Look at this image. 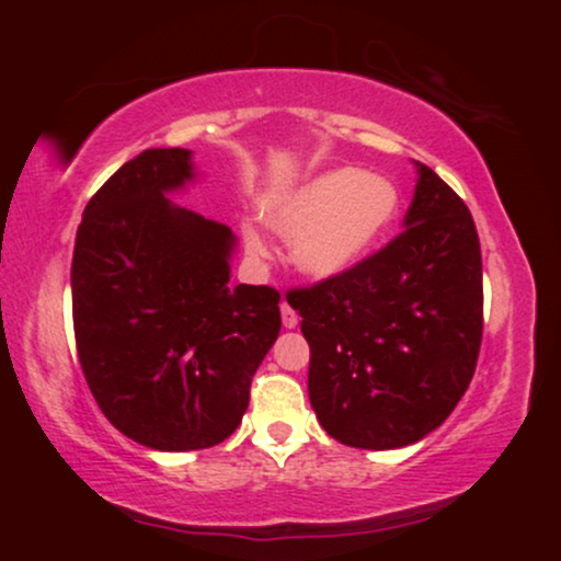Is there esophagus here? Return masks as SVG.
<instances>
[{"label": "esophagus", "instance_id": "esophagus-1", "mask_svg": "<svg viewBox=\"0 0 561 561\" xmlns=\"http://www.w3.org/2000/svg\"><path fill=\"white\" fill-rule=\"evenodd\" d=\"M282 324H285L287 330H295V327H298V313H295V308L289 306L287 300H282Z\"/></svg>", "mask_w": 561, "mask_h": 561}]
</instances>
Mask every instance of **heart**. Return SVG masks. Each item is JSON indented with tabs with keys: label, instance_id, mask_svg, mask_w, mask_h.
<instances>
[{
	"label": "heart",
	"instance_id": "1",
	"mask_svg": "<svg viewBox=\"0 0 561 561\" xmlns=\"http://www.w3.org/2000/svg\"><path fill=\"white\" fill-rule=\"evenodd\" d=\"M398 208L401 192L390 179L358 169H332L272 199L263 218L282 237H295V266L324 279L364 261L396 221ZM244 244L253 255L266 253L259 231L244 229Z\"/></svg>",
	"mask_w": 561,
	"mask_h": 561
}]
</instances>
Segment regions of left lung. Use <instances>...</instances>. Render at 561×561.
<instances>
[{
	"mask_svg": "<svg viewBox=\"0 0 561 561\" xmlns=\"http://www.w3.org/2000/svg\"><path fill=\"white\" fill-rule=\"evenodd\" d=\"M403 231L337 276L289 289L311 347L308 398L353 448L411 446L461 401L482 343V255L465 199L433 169Z\"/></svg>",
	"mask_w": 561,
	"mask_h": 561,
	"instance_id": "1",
	"label": "left lung"
}]
</instances>
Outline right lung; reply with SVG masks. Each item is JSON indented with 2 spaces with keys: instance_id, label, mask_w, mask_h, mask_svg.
Here are the masks:
<instances>
[{
  "instance_id": "right-lung-1",
  "label": "right lung",
  "mask_w": 561,
  "mask_h": 561,
  "mask_svg": "<svg viewBox=\"0 0 561 561\" xmlns=\"http://www.w3.org/2000/svg\"><path fill=\"white\" fill-rule=\"evenodd\" d=\"M192 173L190 150H145L107 179L76 231V351L102 414L156 450L224 443L282 330L279 293L229 287L234 237L165 192Z\"/></svg>"
}]
</instances>
